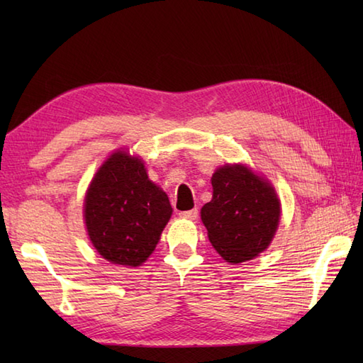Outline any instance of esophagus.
Returning a JSON list of instances; mask_svg holds the SVG:
<instances>
[{
    "label": "esophagus",
    "mask_w": 363,
    "mask_h": 363,
    "mask_svg": "<svg viewBox=\"0 0 363 363\" xmlns=\"http://www.w3.org/2000/svg\"><path fill=\"white\" fill-rule=\"evenodd\" d=\"M181 217H186V218H190V220H195V218L198 217V209L195 207V209L184 211V212H181Z\"/></svg>",
    "instance_id": "1"
}]
</instances>
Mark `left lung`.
<instances>
[{
  "label": "left lung",
  "instance_id": "8db88e82",
  "mask_svg": "<svg viewBox=\"0 0 363 363\" xmlns=\"http://www.w3.org/2000/svg\"><path fill=\"white\" fill-rule=\"evenodd\" d=\"M212 187V201L204 204L201 220L220 256L240 264L267 250L281 218L274 189L243 165L218 168Z\"/></svg>",
  "mask_w": 363,
  "mask_h": 363
}]
</instances>
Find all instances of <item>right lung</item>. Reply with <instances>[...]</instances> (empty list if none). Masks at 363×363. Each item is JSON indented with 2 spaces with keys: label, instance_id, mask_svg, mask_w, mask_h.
Returning a JSON list of instances; mask_svg holds the SVG:
<instances>
[{
  "label": "right lung",
  "instance_id": "1",
  "mask_svg": "<svg viewBox=\"0 0 363 363\" xmlns=\"http://www.w3.org/2000/svg\"><path fill=\"white\" fill-rule=\"evenodd\" d=\"M172 212L165 191L148 179L142 160L123 151L98 169L84 204L96 251L126 267H138L150 257Z\"/></svg>",
  "mask_w": 363,
  "mask_h": 363
}]
</instances>
